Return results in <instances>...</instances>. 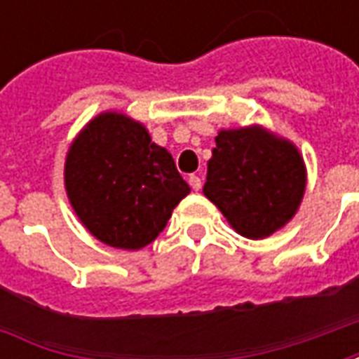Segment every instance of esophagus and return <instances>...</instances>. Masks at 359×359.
Listing matches in <instances>:
<instances>
[{
  "instance_id": "1",
  "label": "esophagus",
  "mask_w": 359,
  "mask_h": 359,
  "mask_svg": "<svg viewBox=\"0 0 359 359\" xmlns=\"http://www.w3.org/2000/svg\"><path fill=\"white\" fill-rule=\"evenodd\" d=\"M188 184L192 187V190H196V192H198V190L202 188V179H200L198 175H190V177H188Z\"/></svg>"
}]
</instances>
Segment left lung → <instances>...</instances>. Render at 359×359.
<instances>
[{
  "label": "left lung",
  "instance_id": "1",
  "mask_svg": "<svg viewBox=\"0 0 359 359\" xmlns=\"http://www.w3.org/2000/svg\"><path fill=\"white\" fill-rule=\"evenodd\" d=\"M215 144L203 194L229 225L241 236L262 241L290 223L308 184L296 144L262 125L221 128Z\"/></svg>",
  "mask_w": 359,
  "mask_h": 359
}]
</instances>
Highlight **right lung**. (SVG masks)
<instances>
[{"label":"right lung","mask_w":359,"mask_h":359,"mask_svg":"<svg viewBox=\"0 0 359 359\" xmlns=\"http://www.w3.org/2000/svg\"><path fill=\"white\" fill-rule=\"evenodd\" d=\"M65 190L92 236L118 250L157 238L190 187L140 121L118 111L90 118L69 146Z\"/></svg>","instance_id":"1"}]
</instances>
